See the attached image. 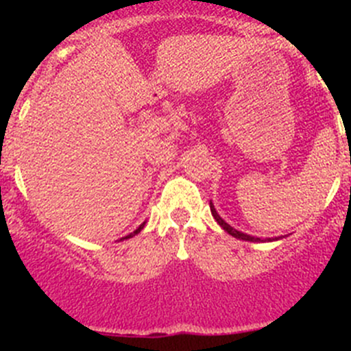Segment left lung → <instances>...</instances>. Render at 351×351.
Masks as SVG:
<instances>
[{
    "label": "left lung",
    "instance_id": "1",
    "mask_svg": "<svg viewBox=\"0 0 351 351\" xmlns=\"http://www.w3.org/2000/svg\"><path fill=\"white\" fill-rule=\"evenodd\" d=\"M210 212H212V215H214V219H215V221H217V224L221 226V228L224 229V231L228 232V234L234 236V238H238V239H243V241H251V243H258V241H261L260 238H254V236L244 234V232L238 231V229L231 228V226H229L228 222H226L224 219H222L221 215L217 214V210H215V207H214V205H212V202H210ZM275 239H278V238H275ZM268 241H274V239H271V238H268Z\"/></svg>",
    "mask_w": 351,
    "mask_h": 351
}]
</instances>
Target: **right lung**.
I'll list each match as a JSON object with an SVG mask.
<instances>
[{
	"label": "right lung",
	"instance_id": "add662e5",
	"mask_svg": "<svg viewBox=\"0 0 351 351\" xmlns=\"http://www.w3.org/2000/svg\"><path fill=\"white\" fill-rule=\"evenodd\" d=\"M144 228V224H141L139 226V228H137L136 229V231H134V232H130V234L129 236H125V238H122V239H129V238H132V236H136L137 234V232H141V229H143Z\"/></svg>",
	"mask_w": 351,
	"mask_h": 351
}]
</instances>
